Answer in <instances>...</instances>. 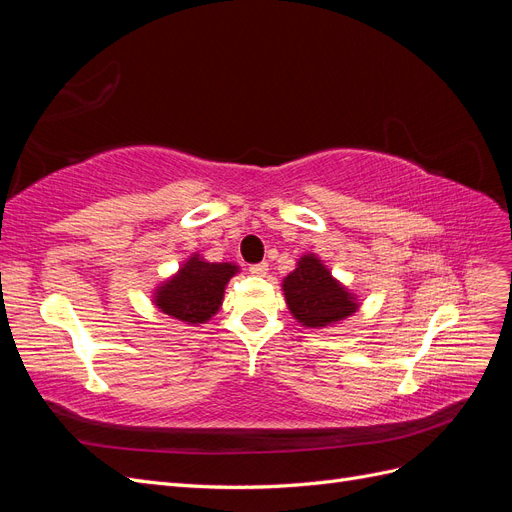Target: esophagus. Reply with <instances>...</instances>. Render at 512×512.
Instances as JSON below:
<instances>
[{"label":"esophagus","mask_w":512,"mask_h":512,"mask_svg":"<svg viewBox=\"0 0 512 512\" xmlns=\"http://www.w3.org/2000/svg\"><path fill=\"white\" fill-rule=\"evenodd\" d=\"M250 273L256 275V277H265L269 273V265H267V262H258V265L250 267Z\"/></svg>","instance_id":"esophagus-1"}]
</instances>
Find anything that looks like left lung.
Wrapping results in <instances>:
<instances>
[{
	"label": "left lung",
	"instance_id": "1",
	"mask_svg": "<svg viewBox=\"0 0 512 512\" xmlns=\"http://www.w3.org/2000/svg\"><path fill=\"white\" fill-rule=\"evenodd\" d=\"M284 299L301 327L324 329L350 318L359 309V299L337 282L316 254H303L297 269L282 282Z\"/></svg>",
	"mask_w": 512,
	"mask_h": 512
}]
</instances>
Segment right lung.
Instances as JSON below:
<instances>
[{
  "label": "right lung",
  "instance_id": "1",
  "mask_svg": "<svg viewBox=\"0 0 512 512\" xmlns=\"http://www.w3.org/2000/svg\"><path fill=\"white\" fill-rule=\"evenodd\" d=\"M235 273H239L235 262H209L192 254L175 275L153 290V305L185 324H205L218 314L224 290Z\"/></svg>",
  "mask_w": 512,
  "mask_h": 512
}]
</instances>
